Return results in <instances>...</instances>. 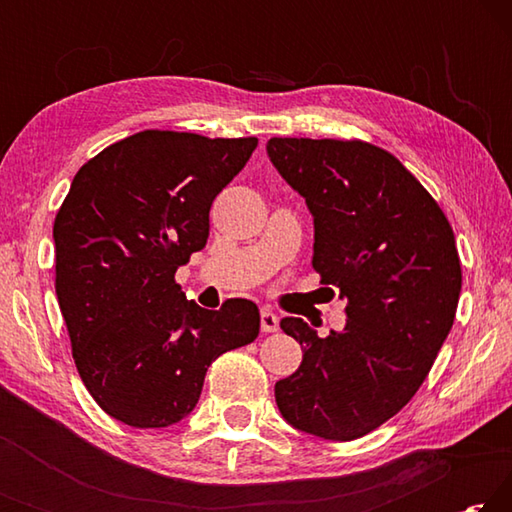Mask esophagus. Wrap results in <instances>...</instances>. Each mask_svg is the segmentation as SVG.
<instances>
[{
	"mask_svg": "<svg viewBox=\"0 0 512 512\" xmlns=\"http://www.w3.org/2000/svg\"><path fill=\"white\" fill-rule=\"evenodd\" d=\"M277 327H280V318L275 311L262 309V332H277Z\"/></svg>",
	"mask_w": 512,
	"mask_h": 512,
	"instance_id": "34e87169",
	"label": "esophagus"
}]
</instances>
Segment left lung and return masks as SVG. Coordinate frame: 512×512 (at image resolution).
I'll return each instance as SVG.
<instances>
[{"instance_id": "1", "label": "left lung", "mask_w": 512, "mask_h": 512, "mask_svg": "<svg viewBox=\"0 0 512 512\" xmlns=\"http://www.w3.org/2000/svg\"><path fill=\"white\" fill-rule=\"evenodd\" d=\"M268 158L314 216V271L336 287L343 332L320 339L282 318L302 363L275 384L293 427L325 440L375 431L409 404L454 325L461 259L445 212L384 149L361 140L271 137Z\"/></svg>"}]
</instances>
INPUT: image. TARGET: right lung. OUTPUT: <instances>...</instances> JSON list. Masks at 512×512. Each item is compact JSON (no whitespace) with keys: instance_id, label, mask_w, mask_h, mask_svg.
Here are the masks:
<instances>
[{"instance_id":"right-lung-1","label":"right lung","mask_w":512,"mask_h":512,"mask_svg":"<svg viewBox=\"0 0 512 512\" xmlns=\"http://www.w3.org/2000/svg\"><path fill=\"white\" fill-rule=\"evenodd\" d=\"M257 137L142 131L76 173L54 221L56 296L85 388L137 429L180 422L223 352L257 339L259 309L185 300L178 266L205 248L216 194Z\"/></svg>"}]
</instances>
